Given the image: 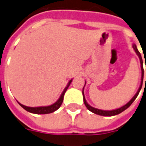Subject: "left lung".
<instances>
[{
  "label": "left lung",
  "instance_id": "8db88e82",
  "mask_svg": "<svg viewBox=\"0 0 146 146\" xmlns=\"http://www.w3.org/2000/svg\"><path fill=\"white\" fill-rule=\"evenodd\" d=\"M133 48H134L135 51L136 52V54H138V56L139 58L140 59V63H141V69H142V82H141V85H140L139 88L138 90V92L135 95V96L133 98H131V101H129V102H128L126 105H125L124 106L121 107V108H118V109H115V110H111V111H103V110H100V109H98V108H95L92 107V106H90L87 103L86 100H85V96H84V92H82V94H83V100H84V103H85V106L87 107V108L88 109L89 111H91L92 112L95 114H97V115H103V116H113V115H118V114L121 113L123 111H125V109L129 108V106H131L132 102L135 100V98H137V96L139 95V93L140 90L142 88V82H143V76H144V69H143V66H142V56H141V54L139 51H138V49H137L136 46L133 44ZM146 68V67H145ZM145 83H146V78H145Z\"/></svg>",
  "mask_w": 146,
  "mask_h": 146
}]
</instances>
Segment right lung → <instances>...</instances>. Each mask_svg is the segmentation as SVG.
I'll use <instances>...</instances> for the list:
<instances>
[{
	"instance_id": "add662e5",
	"label": "right lung",
	"mask_w": 146,
	"mask_h": 146,
	"mask_svg": "<svg viewBox=\"0 0 146 146\" xmlns=\"http://www.w3.org/2000/svg\"><path fill=\"white\" fill-rule=\"evenodd\" d=\"M71 82H72V80L69 82V83L67 85V87L64 88V92H62L61 94V97L59 98L58 100L56 102L53 104V105H51V106H46V107H36V108H32V107H27V106H23L21 104H20L18 102L20 106H21L24 109H25L27 111H29V112H31V113H35V114H48V113H51V112H54V111H56L57 109H58L60 107H61V104L63 102V100H64V95L65 92L68 89V88L69 87V85L71 84Z\"/></svg>"
}]
</instances>
